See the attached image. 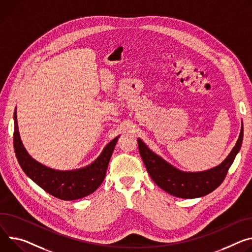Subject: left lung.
<instances>
[{"label":"left lung","mask_w":252,"mask_h":252,"mask_svg":"<svg viewBox=\"0 0 252 252\" xmlns=\"http://www.w3.org/2000/svg\"><path fill=\"white\" fill-rule=\"evenodd\" d=\"M242 140L243 124L239 138L228 157L219 166L203 172L180 171L152 152L141 139H138V145L147 171L156 184L175 197L192 199L207 195L222 184L241 148Z\"/></svg>","instance_id":"8db88e82"}]
</instances>
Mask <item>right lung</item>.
<instances>
[{
    "label": "right lung",
    "mask_w": 252,
    "mask_h": 252,
    "mask_svg": "<svg viewBox=\"0 0 252 252\" xmlns=\"http://www.w3.org/2000/svg\"><path fill=\"white\" fill-rule=\"evenodd\" d=\"M14 120V149L18 162L25 174L44 191L58 199L71 201L88 196L101 185L119 136L107 144L89 166L73 171H58L38 163L28 154L20 138L16 111Z\"/></svg>",
    "instance_id": "1"
}]
</instances>
